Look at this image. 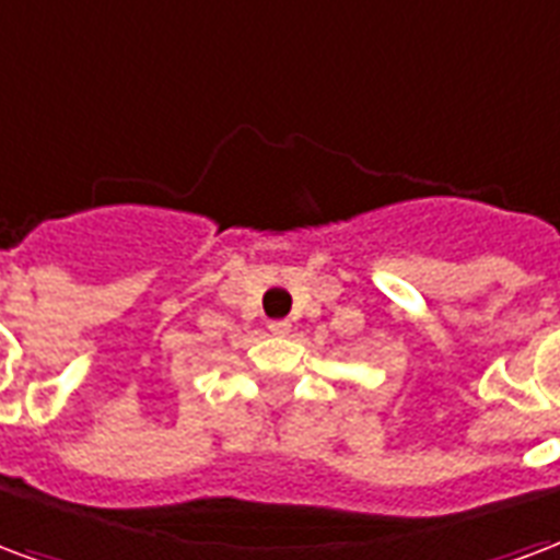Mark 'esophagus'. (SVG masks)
I'll use <instances>...</instances> for the list:
<instances>
[{"mask_svg":"<svg viewBox=\"0 0 560 560\" xmlns=\"http://www.w3.org/2000/svg\"><path fill=\"white\" fill-rule=\"evenodd\" d=\"M267 329L272 335H288L291 332V320H269Z\"/></svg>","mask_w":560,"mask_h":560,"instance_id":"esophagus-1","label":"esophagus"}]
</instances>
